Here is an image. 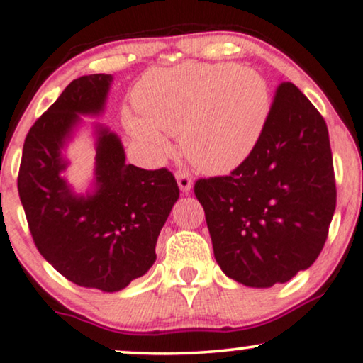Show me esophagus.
I'll return each mask as SVG.
<instances>
[{
  "label": "esophagus",
  "mask_w": 363,
  "mask_h": 363,
  "mask_svg": "<svg viewBox=\"0 0 363 363\" xmlns=\"http://www.w3.org/2000/svg\"><path fill=\"white\" fill-rule=\"evenodd\" d=\"M174 177H177L178 186H180V190L183 191V194H189V191H191V189H194V180H191V178L186 173L177 172Z\"/></svg>",
  "instance_id": "obj_1"
}]
</instances>
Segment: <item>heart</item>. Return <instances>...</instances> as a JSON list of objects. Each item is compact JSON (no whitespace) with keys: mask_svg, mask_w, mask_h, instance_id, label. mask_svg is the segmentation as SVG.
<instances>
[{"mask_svg":"<svg viewBox=\"0 0 363 363\" xmlns=\"http://www.w3.org/2000/svg\"><path fill=\"white\" fill-rule=\"evenodd\" d=\"M133 101L141 116L124 113L123 121L134 140L161 155L168 150L163 133L178 134L190 163L212 174L247 160L271 114L266 79L230 64L151 70L136 84Z\"/></svg>","mask_w":363,"mask_h":363,"instance_id":"b5f03b06","label":"heart"}]
</instances>
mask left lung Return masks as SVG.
<instances>
[{"label": "left lung", "mask_w": 363, "mask_h": 363, "mask_svg": "<svg viewBox=\"0 0 363 363\" xmlns=\"http://www.w3.org/2000/svg\"><path fill=\"white\" fill-rule=\"evenodd\" d=\"M195 196L223 274L249 288L286 283L320 256L337 205L325 119L283 82L252 153L229 177L196 182Z\"/></svg>", "instance_id": "obj_1"}]
</instances>
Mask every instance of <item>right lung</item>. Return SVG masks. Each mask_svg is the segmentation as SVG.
I'll return each mask as SVG.
<instances>
[{
	"mask_svg": "<svg viewBox=\"0 0 363 363\" xmlns=\"http://www.w3.org/2000/svg\"><path fill=\"white\" fill-rule=\"evenodd\" d=\"M111 84L107 74L72 80L30 128L18 173V194L40 254L74 284L106 293L150 271L156 240L180 196L167 168L128 164L118 134L99 123L92 126V189L80 195L67 183L65 147L82 126L80 116L104 113Z\"/></svg>",
	"mask_w": 363,
	"mask_h": 363,
	"instance_id": "right-lung-1",
	"label": "right lung"
}]
</instances>
